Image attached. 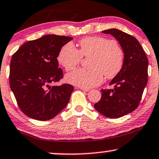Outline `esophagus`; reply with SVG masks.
I'll return each instance as SVG.
<instances>
[{"label":"esophagus","instance_id":"1","mask_svg":"<svg viewBox=\"0 0 159 159\" xmlns=\"http://www.w3.org/2000/svg\"><path fill=\"white\" fill-rule=\"evenodd\" d=\"M80 89L81 90H83V91H85V92H88V91H90V89L89 88H82V87H81L80 88Z\"/></svg>","mask_w":159,"mask_h":159}]
</instances>
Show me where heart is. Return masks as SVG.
Listing matches in <instances>:
<instances>
[{"instance_id":"b5f03b06","label":"heart","mask_w":159,"mask_h":159,"mask_svg":"<svg viewBox=\"0 0 159 159\" xmlns=\"http://www.w3.org/2000/svg\"><path fill=\"white\" fill-rule=\"evenodd\" d=\"M79 50L72 43H67L60 49L57 61L66 71L75 69L81 61L82 55L90 56V67L82 68L68 74L66 80L70 84L82 88H92L99 84L104 75L112 79L120 73L124 55L116 42L99 36L86 37L80 41Z\"/></svg>"}]
</instances>
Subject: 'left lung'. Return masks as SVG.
<instances>
[{"instance_id":"8db88e82","label":"left lung","mask_w":159,"mask_h":159,"mask_svg":"<svg viewBox=\"0 0 159 159\" xmlns=\"http://www.w3.org/2000/svg\"><path fill=\"white\" fill-rule=\"evenodd\" d=\"M117 40L124 54L120 73L110 84L113 89L102 90V98L94 108L104 116L117 118L129 114L139 106L148 83V60L138 40L133 36L116 28L102 31Z\"/></svg>"}]
</instances>
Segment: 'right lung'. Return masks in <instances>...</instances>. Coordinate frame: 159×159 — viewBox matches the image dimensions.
<instances>
[{
	"label": "right lung",
	"mask_w": 159,
	"mask_h": 159,
	"mask_svg": "<svg viewBox=\"0 0 159 159\" xmlns=\"http://www.w3.org/2000/svg\"><path fill=\"white\" fill-rule=\"evenodd\" d=\"M72 39L69 36L46 35L25 42L12 55L10 88L20 110L27 116L48 120L66 107L73 86L50 84L63 78L57 55L61 47Z\"/></svg>",
	"instance_id": "1"
}]
</instances>
